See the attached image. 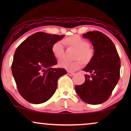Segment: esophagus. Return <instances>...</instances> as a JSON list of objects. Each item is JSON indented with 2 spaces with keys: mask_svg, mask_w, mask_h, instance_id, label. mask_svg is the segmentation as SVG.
<instances>
[{
  "mask_svg": "<svg viewBox=\"0 0 131 131\" xmlns=\"http://www.w3.org/2000/svg\"><path fill=\"white\" fill-rule=\"evenodd\" d=\"M74 73L73 72V71H67V74L69 75V76H73V75H74Z\"/></svg>",
  "mask_w": 131,
  "mask_h": 131,
  "instance_id": "34e87169",
  "label": "esophagus"
}]
</instances>
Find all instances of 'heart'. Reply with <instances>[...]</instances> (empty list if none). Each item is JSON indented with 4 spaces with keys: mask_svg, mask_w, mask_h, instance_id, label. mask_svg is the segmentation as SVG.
<instances>
[{
    "mask_svg": "<svg viewBox=\"0 0 131 131\" xmlns=\"http://www.w3.org/2000/svg\"><path fill=\"white\" fill-rule=\"evenodd\" d=\"M64 43L76 49L75 58H80L85 63L88 62L94 56V50L89 47L88 43L80 37L74 35L67 37L64 41H57L52 45V51L55 58L58 60H61L64 57ZM59 65L61 67L67 69V70L74 71L80 67L82 62L80 60L74 61L63 60L59 62Z\"/></svg>",
    "mask_w": 131,
    "mask_h": 131,
    "instance_id": "obj_1",
    "label": "heart"
}]
</instances>
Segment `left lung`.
<instances>
[{
	"instance_id": "1",
	"label": "left lung",
	"mask_w": 131,
	"mask_h": 131,
	"mask_svg": "<svg viewBox=\"0 0 131 131\" xmlns=\"http://www.w3.org/2000/svg\"><path fill=\"white\" fill-rule=\"evenodd\" d=\"M92 42L94 56L83 70L85 81L75 86L79 97L89 104H100L106 101L120 78L121 60L112 40L98 31L87 32L82 36Z\"/></svg>"
}]
</instances>
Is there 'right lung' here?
Instances as JSON below:
<instances>
[{
  "label": "right lung",
  "instance_id": "right-lung-1",
  "mask_svg": "<svg viewBox=\"0 0 131 131\" xmlns=\"http://www.w3.org/2000/svg\"><path fill=\"white\" fill-rule=\"evenodd\" d=\"M64 35L37 32L23 41L16 49L12 72L18 92L30 103L47 101L54 94L65 69L53 68L57 61L52 45Z\"/></svg>",
  "mask_w": 131,
  "mask_h": 131
}]
</instances>
